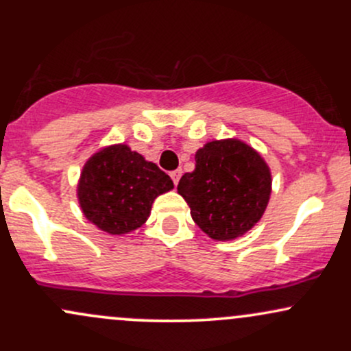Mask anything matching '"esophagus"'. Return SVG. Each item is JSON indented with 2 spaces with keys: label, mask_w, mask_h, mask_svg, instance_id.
I'll return each mask as SVG.
<instances>
[{
  "label": "esophagus",
  "mask_w": 351,
  "mask_h": 351,
  "mask_svg": "<svg viewBox=\"0 0 351 351\" xmlns=\"http://www.w3.org/2000/svg\"><path fill=\"white\" fill-rule=\"evenodd\" d=\"M170 176H171L173 183L178 184V181H180V178H181V170H175V171H171V173H170Z\"/></svg>",
  "instance_id": "1"
}]
</instances>
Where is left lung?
<instances>
[{
  "label": "left lung",
  "mask_w": 351,
  "mask_h": 351,
  "mask_svg": "<svg viewBox=\"0 0 351 351\" xmlns=\"http://www.w3.org/2000/svg\"><path fill=\"white\" fill-rule=\"evenodd\" d=\"M195 160V171L184 173L178 183L193 221L216 241L245 234L267 208L272 184L267 163L236 138L206 143Z\"/></svg>",
  "instance_id": "1"
}]
</instances>
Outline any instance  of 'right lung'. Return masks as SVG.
<instances>
[{
    "label": "right lung",
    "mask_w": 351,
    "mask_h": 351,
    "mask_svg": "<svg viewBox=\"0 0 351 351\" xmlns=\"http://www.w3.org/2000/svg\"><path fill=\"white\" fill-rule=\"evenodd\" d=\"M171 188V178L155 163L127 145H112L88 158L80 173L77 196L84 216L117 236L142 226L156 196Z\"/></svg>",
    "instance_id": "add662e5"
}]
</instances>
